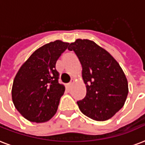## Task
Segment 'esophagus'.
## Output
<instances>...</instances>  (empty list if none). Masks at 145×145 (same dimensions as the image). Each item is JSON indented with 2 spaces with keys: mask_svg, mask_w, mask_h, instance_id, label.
Masks as SVG:
<instances>
[{
  "mask_svg": "<svg viewBox=\"0 0 145 145\" xmlns=\"http://www.w3.org/2000/svg\"><path fill=\"white\" fill-rule=\"evenodd\" d=\"M74 80H71L70 81V82L68 83V88H71V87H72V85H73V84H74Z\"/></svg>",
  "mask_w": 145,
  "mask_h": 145,
  "instance_id": "1",
  "label": "esophagus"
}]
</instances>
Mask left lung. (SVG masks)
<instances>
[{
    "label": "left lung",
    "instance_id": "8db88e82",
    "mask_svg": "<svg viewBox=\"0 0 145 145\" xmlns=\"http://www.w3.org/2000/svg\"><path fill=\"white\" fill-rule=\"evenodd\" d=\"M74 51L82 65L87 93L77 103L83 114L96 121H106L122 108L129 93L123 71L108 52L88 39H77Z\"/></svg>",
    "mask_w": 145,
    "mask_h": 145
}]
</instances>
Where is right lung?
Segmentation results:
<instances>
[{"label": "right lung", "mask_w": 145, "mask_h": 145, "mask_svg": "<svg viewBox=\"0 0 145 145\" xmlns=\"http://www.w3.org/2000/svg\"><path fill=\"white\" fill-rule=\"evenodd\" d=\"M69 45L60 40L42 46L21 66L14 78L12 99L27 120L45 122L56 113L65 87L58 83L55 64Z\"/></svg>", "instance_id": "right-lung-1"}]
</instances>
